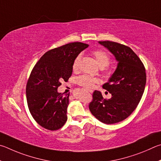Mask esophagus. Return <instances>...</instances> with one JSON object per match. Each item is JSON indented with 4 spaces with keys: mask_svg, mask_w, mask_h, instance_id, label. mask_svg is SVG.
I'll use <instances>...</instances> for the list:
<instances>
[{
    "mask_svg": "<svg viewBox=\"0 0 161 161\" xmlns=\"http://www.w3.org/2000/svg\"><path fill=\"white\" fill-rule=\"evenodd\" d=\"M88 92H91V93H92V92H93V91H92V90H88Z\"/></svg>",
    "mask_w": 161,
    "mask_h": 161,
    "instance_id": "obj_1",
    "label": "esophagus"
}]
</instances>
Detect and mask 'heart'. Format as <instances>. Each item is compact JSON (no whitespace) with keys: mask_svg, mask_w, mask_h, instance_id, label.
Returning a JSON list of instances; mask_svg holds the SVG:
<instances>
[{"mask_svg":"<svg viewBox=\"0 0 161 161\" xmlns=\"http://www.w3.org/2000/svg\"><path fill=\"white\" fill-rule=\"evenodd\" d=\"M92 55H93L97 64L99 65V66L100 68H103V69L105 70H108L106 68H105L106 66H108L109 62H110V56H109L108 53L105 52V51L103 50L98 49L94 51V52H92ZM80 61V55H78L76 56L74 61L73 62L72 68L73 70H78ZM76 81H77L78 84H79V85L81 86H83V88H85L86 89H91L94 86L95 83L99 82V79L97 78L92 77V76H90L88 75H82L77 78Z\"/></svg>","mask_w":161,"mask_h":161,"instance_id":"heart-1","label":"heart"}]
</instances>
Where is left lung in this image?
I'll list each match as a JSON object with an SVG mask.
<instances>
[{"mask_svg":"<svg viewBox=\"0 0 161 161\" xmlns=\"http://www.w3.org/2000/svg\"><path fill=\"white\" fill-rule=\"evenodd\" d=\"M99 44L114 56L118 64L108 82L103 86L112 97L104 99L100 91H95L89 109L101 122L111 125L127 118L139 105L146 83V69L130 47L110 41Z\"/></svg>","mask_w":161,"mask_h":161,"instance_id":"obj_1","label":"left lung"}]
</instances>
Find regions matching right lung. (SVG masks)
<instances>
[{"label": "right lung", "mask_w": 161, "mask_h": 161, "mask_svg": "<svg viewBox=\"0 0 161 161\" xmlns=\"http://www.w3.org/2000/svg\"><path fill=\"white\" fill-rule=\"evenodd\" d=\"M89 45L72 42L48 51L34 66L26 86L27 105L34 119L51 131L61 128L67 120L69 93L58 92L61 81L71 76L75 58Z\"/></svg>", "instance_id": "1"}]
</instances>
